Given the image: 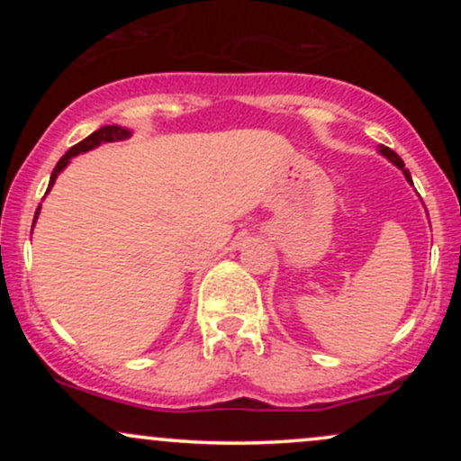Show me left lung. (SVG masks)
I'll list each match as a JSON object with an SVG mask.
<instances>
[{
    "mask_svg": "<svg viewBox=\"0 0 461 461\" xmlns=\"http://www.w3.org/2000/svg\"><path fill=\"white\" fill-rule=\"evenodd\" d=\"M379 153H382V156H384V158H388V160H390V162H393V164H394V167H399V168H401V171H403V176H405V179H407V182H411V176H410V171H407V168H405V164H403V160H401V158H399V156H396V153H394L393 149H388V147L379 145Z\"/></svg>",
    "mask_w": 461,
    "mask_h": 461,
    "instance_id": "left-lung-1",
    "label": "left lung"
}]
</instances>
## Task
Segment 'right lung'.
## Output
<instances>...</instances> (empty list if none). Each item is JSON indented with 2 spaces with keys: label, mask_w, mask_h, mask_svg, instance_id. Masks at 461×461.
<instances>
[{
  "label": "right lung",
  "mask_w": 461,
  "mask_h": 461,
  "mask_svg": "<svg viewBox=\"0 0 461 461\" xmlns=\"http://www.w3.org/2000/svg\"><path fill=\"white\" fill-rule=\"evenodd\" d=\"M130 136H131V130H128V128H121V125H104V128H99L97 131H93L91 136H86V139H84L82 142H77V145H73L71 149H68V151L65 153V156H62L60 160H58V164H56V168H54V171H51V177H50V186H47V193H50L51 186H54V184H56V177L60 176V173L65 171V168H67V164L71 162V158L79 156V153H86V151H91V149H95V147L104 145V142L128 140ZM47 193H45V194H47ZM39 212H41V205H39V210H36L34 223H36V219H39Z\"/></svg>",
  "instance_id": "1"
}]
</instances>
